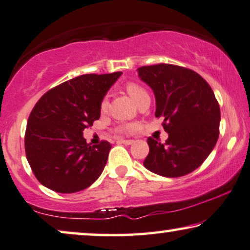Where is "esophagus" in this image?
Wrapping results in <instances>:
<instances>
[{"instance_id": "esophagus-1", "label": "esophagus", "mask_w": 250, "mask_h": 250, "mask_svg": "<svg viewBox=\"0 0 250 250\" xmlns=\"http://www.w3.org/2000/svg\"><path fill=\"white\" fill-rule=\"evenodd\" d=\"M119 143H121V144H125V145H131L134 141H131V139H125V138H121L119 139Z\"/></svg>"}]
</instances>
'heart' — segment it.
I'll return each instance as SVG.
<instances>
[{"instance_id":"b5f03b06","label":"heart","mask_w":250,"mask_h":250,"mask_svg":"<svg viewBox=\"0 0 250 250\" xmlns=\"http://www.w3.org/2000/svg\"><path fill=\"white\" fill-rule=\"evenodd\" d=\"M125 88L129 94V96H130V97L132 98V101H134L136 104H138L142 99L149 97L148 92L146 91V89L144 88V86H142L141 84H138V83H136V82L125 83ZM107 106H108L107 97H104L101 102V109L102 111H105V109L107 108Z\"/></svg>"}]
</instances>
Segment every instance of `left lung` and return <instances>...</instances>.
<instances>
[{
	"label": "left lung",
	"mask_w": 250,
	"mask_h": 250,
	"mask_svg": "<svg viewBox=\"0 0 250 250\" xmlns=\"http://www.w3.org/2000/svg\"><path fill=\"white\" fill-rule=\"evenodd\" d=\"M142 81L155 95L156 118L168 132L165 144L147 139L144 166L165 177H181L210 154L219 135L221 109L214 91L197 72L182 66L156 64L138 68Z\"/></svg>",
	"instance_id": "8db88e82"
}]
</instances>
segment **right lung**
Wrapping results in <instances>:
<instances>
[{"mask_svg":"<svg viewBox=\"0 0 250 250\" xmlns=\"http://www.w3.org/2000/svg\"><path fill=\"white\" fill-rule=\"evenodd\" d=\"M122 72L84 74L46 91L29 114L25 152L38 181L58 193L89 188L104 170L112 145L86 144L83 130L101 116V102Z\"/></svg>","mask_w":250,"mask_h":250,"instance_id":"obj_1","label":"right lung"}]
</instances>
